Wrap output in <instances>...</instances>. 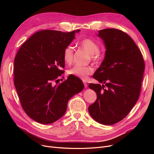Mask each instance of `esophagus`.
I'll use <instances>...</instances> for the list:
<instances>
[{"mask_svg": "<svg viewBox=\"0 0 154 154\" xmlns=\"http://www.w3.org/2000/svg\"><path fill=\"white\" fill-rule=\"evenodd\" d=\"M83 83H84V87H87V82H85V81H83Z\"/></svg>", "mask_w": 154, "mask_h": 154, "instance_id": "esophagus-1", "label": "esophagus"}]
</instances>
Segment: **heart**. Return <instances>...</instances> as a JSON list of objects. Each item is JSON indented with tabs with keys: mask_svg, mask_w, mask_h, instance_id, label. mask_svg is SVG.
<instances>
[{
	"mask_svg": "<svg viewBox=\"0 0 154 154\" xmlns=\"http://www.w3.org/2000/svg\"><path fill=\"white\" fill-rule=\"evenodd\" d=\"M80 47L84 48L90 54L91 60L98 63L102 59V54L99 51V45L97 42L91 38H85L79 42ZM74 59V49L71 46H67L64 48L63 52V60L66 64L72 63ZM94 71L91 66H76L72 67L68 70V74L75 76L80 79L86 80L88 75L92 74Z\"/></svg>",
	"mask_w": 154,
	"mask_h": 154,
	"instance_id": "b5f03b06",
	"label": "heart"
}]
</instances>
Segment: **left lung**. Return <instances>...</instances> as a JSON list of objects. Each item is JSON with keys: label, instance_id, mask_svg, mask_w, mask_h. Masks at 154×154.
I'll use <instances>...</instances> for the list:
<instances>
[{"label": "left lung", "instance_id": "1", "mask_svg": "<svg viewBox=\"0 0 154 154\" xmlns=\"http://www.w3.org/2000/svg\"><path fill=\"white\" fill-rule=\"evenodd\" d=\"M106 46V56L93 77L102 85L90 84L97 94L88 107L91 117L103 125L124 119L138 100L145 69L140 50L125 32L116 29L99 30Z\"/></svg>", "mask_w": 154, "mask_h": 154}]
</instances>
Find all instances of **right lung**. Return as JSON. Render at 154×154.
Instances as JSON below:
<instances>
[{
  "instance_id": "obj_1",
  "label": "right lung",
  "mask_w": 154,
  "mask_h": 154,
  "mask_svg": "<svg viewBox=\"0 0 154 154\" xmlns=\"http://www.w3.org/2000/svg\"><path fill=\"white\" fill-rule=\"evenodd\" d=\"M80 30H77L79 32ZM75 31L40 30L24 42L14 59V83L20 105L36 122L51 124L62 117L69 100L84 85L75 76L57 85L65 67L63 52ZM56 83V84H54Z\"/></svg>"
}]
</instances>
